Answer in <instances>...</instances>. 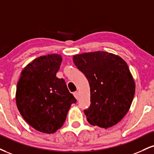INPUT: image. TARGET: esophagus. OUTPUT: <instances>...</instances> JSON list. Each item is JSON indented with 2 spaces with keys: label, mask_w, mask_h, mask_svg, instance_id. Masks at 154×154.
Returning <instances> with one entry per match:
<instances>
[{
  "label": "esophagus",
  "mask_w": 154,
  "mask_h": 154,
  "mask_svg": "<svg viewBox=\"0 0 154 154\" xmlns=\"http://www.w3.org/2000/svg\"><path fill=\"white\" fill-rule=\"evenodd\" d=\"M73 95L75 97L76 99H77V100L79 99V92H74Z\"/></svg>",
  "instance_id": "esophagus-1"
}]
</instances>
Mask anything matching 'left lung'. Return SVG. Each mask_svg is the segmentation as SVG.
<instances>
[{"label":"left lung","instance_id":"obj_1","mask_svg":"<svg viewBox=\"0 0 154 154\" xmlns=\"http://www.w3.org/2000/svg\"><path fill=\"white\" fill-rule=\"evenodd\" d=\"M73 62L90 83L91 104L84 110L88 121L103 128L119 123L129 110L136 88L126 62L103 51L75 55Z\"/></svg>","mask_w":154,"mask_h":154}]
</instances>
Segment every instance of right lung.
I'll use <instances>...</instances> for the list:
<instances>
[{"mask_svg":"<svg viewBox=\"0 0 154 154\" xmlns=\"http://www.w3.org/2000/svg\"><path fill=\"white\" fill-rule=\"evenodd\" d=\"M61 55L39 57L21 72L16 100L23 119L40 132L53 133L65 121L70 106L77 100L64 79L57 77L62 63Z\"/></svg>","mask_w":154,"mask_h":154,"instance_id":"right-lung-1","label":"right lung"}]
</instances>
